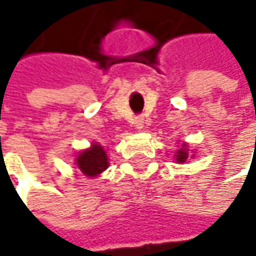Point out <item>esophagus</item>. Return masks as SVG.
<instances>
[{
    "label": "esophagus",
    "instance_id": "esophagus-1",
    "mask_svg": "<svg viewBox=\"0 0 256 256\" xmlns=\"http://www.w3.org/2000/svg\"><path fill=\"white\" fill-rule=\"evenodd\" d=\"M144 123H145L144 117H136V118L133 120V124H134V128H138V130L144 128Z\"/></svg>",
    "mask_w": 256,
    "mask_h": 256
}]
</instances>
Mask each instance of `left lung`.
<instances>
[{
	"label": "left lung",
	"instance_id": "obj_1",
	"mask_svg": "<svg viewBox=\"0 0 256 256\" xmlns=\"http://www.w3.org/2000/svg\"><path fill=\"white\" fill-rule=\"evenodd\" d=\"M188 154H190V151H188L186 144H182V145H180V148H179L178 151H176V154H175V160H176V163H185V162L188 160Z\"/></svg>",
	"mask_w": 256,
	"mask_h": 256
}]
</instances>
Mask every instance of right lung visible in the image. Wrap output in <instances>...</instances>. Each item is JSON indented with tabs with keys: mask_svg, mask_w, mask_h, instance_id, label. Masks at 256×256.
Returning a JSON list of instances; mask_svg holds the SVG:
<instances>
[{
	"mask_svg": "<svg viewBox=\"0 0 256 256\" xmlns=\"http://www.w3.org/2000/svg\"><path fill=\"white\" fill-rule=\"evenodd\" d=\"M77 168L86 176H98L108 169V156L102 145L93 144L90 148L81 151L76 158Z\"/></svg>",
	"mask_w": 256,
	"mask_h": 256,
	"instance_id": "add662e5",
	"label": "right lung"
}]
</instances>
